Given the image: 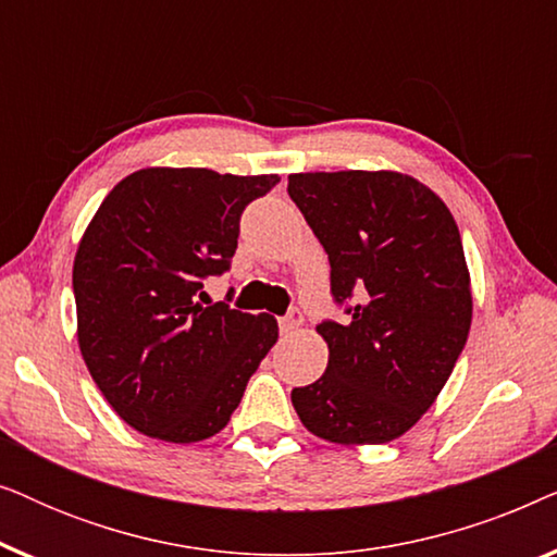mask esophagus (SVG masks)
Wrapping results in <instances>:
<instances>
[{
	"label": "esophagus",
	"instance_id": "1",
	"mask_svg": "<svg viewBox=\"0 0 557 557\" xmlns=\"http://www.w3.org/2000/svg\"><path fill=\"white\" fill-rule=\"evenodd\" d=\"M301 311H296V309H292L288 311L286 317H281L278 319V326H281V334H292V332H296L301 326Z\"/></svg>",
	"mask_w": 557,
	"mask_h": 557
}]
</instances>
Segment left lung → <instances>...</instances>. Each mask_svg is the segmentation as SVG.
<instances>
[{"mask_svg":"<svg viewBox=\"0 0 557 557\" xmlns=\"http://www.w3.org/2000/svg\"><path fill=\"white\" fill-rule=\"evenodd\" d=\"M288 197L330 256L347 322L317 326L330 362L294 387L314 436L387 444L413 429L446 385L471 326V284L444 200L400 172L288 174Z\"/></svg>","mask_w":557,"mask_h":557,"instance_id":"8db88e82","label":"left lung"}]
</instances>
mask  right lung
Listing matches in <instances>:
<instances>
[{
	"label": "right lung",
	"mask_w": 557,
	"mask_h": 557,
	"mask_svg": "<svg viewBox=\"0 0 557 557\" xmlns=\"http://www.w3.org/2000/svg\"><path fill=\"white\" fill-rule=\"evenodd\" d=\"M276 182L147 166L106 195L83 233L73 263L81 355L144 436H215L276 345L273 317L202 304L205 281L231 269L246 205Z\"/></svg>",
	"instance_id": "right-lung-1"
}]
</instances>
